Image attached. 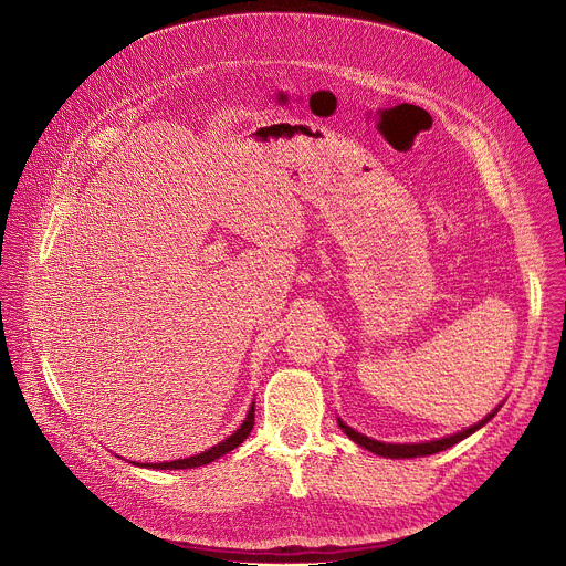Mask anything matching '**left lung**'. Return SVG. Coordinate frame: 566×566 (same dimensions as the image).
I'll return each instance as SVG.
<instances>
[{
    "label": "left lung",
    "instance_id": "8db88e82",
    "mask_svg": "<svg viewBox=\"0 0 566 566\" xmlns=\"http://www.w3.org/2000/svg\"><path fill=\"white\" fill-rule=\"evenodd\" d=\"M495 412H497V408H495L491 415H486L480 423H475V426H471V428H467V430H462V432H458V434H450V437H443V439H437V441H426V443H384V441L370 439V437H366V434L353 430V428L346 426L342 419H338V426H342V430H344L353 441H357L359 446L368 448L370 453H375V455L390 458V460H410V458L434 455V453H439V450H446V448H450V446H455L458 441H462V439H467L469 434H473L475 430H480L486 421H491V419L495 417Z\"/></svg>",
    "mask_w": 566,
    "mask_h": 566
}]
</instances>
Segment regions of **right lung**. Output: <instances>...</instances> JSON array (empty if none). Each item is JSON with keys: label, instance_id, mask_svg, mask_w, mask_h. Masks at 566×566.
Listing matches in <instances>:
<instances>
[{"label": "right lung", "instance_id": "add662e5", "mask_svg": "<svg viewBox=\"0 0 566 566\" xmlns=\"http://www.w3.org/2000/svg\"><path fill=\"white\" fill-rule=\"evenodd\" d=\"M252 428H254V403H252V408H250L245 421L241 423V428L234 430V434H230L228 439H222L220 443H216V446H211L209 450H205V453L193 455V458H185V460H176V462L145 464V467H147V469H158V471H176V469H196V467H205V464H209V462H213V460H218V458H222V455H228L230 450H234L237 446H241V443L248 439V434L252 432Z\"/></svg>", "mask_w": 566, "mask_h": 566}]
</instances>
